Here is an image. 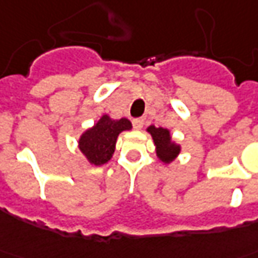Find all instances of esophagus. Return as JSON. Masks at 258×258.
<instances>
[{"instance_id": "esophagus-1", "label": "esophagus", "mask_w": 258, "mask_h": 258, "mask_svg": "<svg viewBox=\"0 0 258 258\" xmlns=\"http://www.w3.org/2000/svg\"><path fill=\"white\" fill-rule=\"evenodd\" d=\"M144 123H145V120L142 119V117H138V119L133 120V125H134L135 130L142 128V127H144Z\"/></svg>"}]
</instances>
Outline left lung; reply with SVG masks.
<instances>
[{
    "instance_id": "left-lung-1",
    "label": "left lung",
    "mask_w": 258,
    "mask_h": 258,
    "mask_svg": "<svg viewBox=\"0 0 258 258\" xmlns=\"http://www.w3.org/2000/svg\"><path fill=\"white\" fill-rule=\"evenodd\" d=\"M148 131L153 137L154 144L157 148V156L160 157V160H163L164 163H171L173 158L176 157V154L179 153L180 149L171 141L169 131L167 128H163V127L157 128L154 125H150Z\"/></svg>"
}]
</instances>
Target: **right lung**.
<instances>
[{
  "mask_svg": "<svg viewBox=\"0 0 258 258\" xmlns=\"http://www.w3.org/2000/svg\"><path fill=\"white\" fill-rule=\"evenodd\" d=\"M131 128L127 119L112 120L109 116H102L94 127L87 130L79 141V148L87 160L94 165L108 163L114 152L117 135L124 130Z\"/></svg>",
  "mask_w": 258,
  "mask_h": 258,
  "instance_id": "right-lung-1",
  "label": "right lung"
}]
</instances>
